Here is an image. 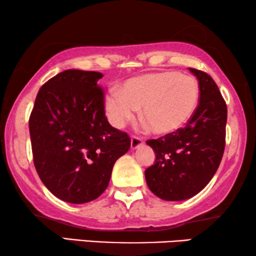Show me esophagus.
<instances>
[{
    "label": "esophagus",
    "mask_w": 256,
    "mask_h": 256,
    "mask_svg": "<svg viewBox=\"0 0 256 256\" xmlns=\"http://www.w3.org/2000/svg\"><path fill=\"white\" fill-rule=\"evenodd\" d=\"M143 144V140L138 138V136H132V140H130V148L134 150V149H138V146H141Z\"/></svg>",
    "instance_id": "esophagus-1"
}]
</instances>
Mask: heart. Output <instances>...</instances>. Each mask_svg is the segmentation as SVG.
<instances>
[{
  "mask_svg": "<svg viewBox=\"0 0 256 256\" xmlns=\"http://www.w3.org/2000/svg\"><path fill=\"white\" fill-rule=\"evenodd\" d=\"M199 87L190 76L177 72L148 73L128 79L104 98L108 120L120 128L141 108V118L156 135L177 132L194 114Z\"/></svg>",
  "mask_w": 256,
  "mask_h": 256,
  "instance_id": "heart-1",
  "label": "heart"
}]
</instances>
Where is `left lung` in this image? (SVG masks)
<instances>
[{"mask_svg": "<svg viewBox=\"0 0 256 256\" xmlns=\"http://www.w3.org/2000/svg\"><path fill=\"white\" fill-rule=\"evenodd\" d=\"M198 79L200 98L194 114L184 128L146 144L156 154L146 170L150 191L168 202L185 200L210 183L225 150L227 107L208 73L188 68Z\"/></svg>", "mask_w": 256, "mask_h": 256, "instance_id": "obj_1", "label": "left lung"}]
</instances>
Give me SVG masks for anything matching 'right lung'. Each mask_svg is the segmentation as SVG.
I'll use <instances>...</instances> for the list:
<instances>
[{"instance_id":"1","label":"right lung","mask_w":256,"mask_h":256,"mask_svg":"<svg viewBox=\"0 0 256 256\" xmlns=\"http://www.w3.org/2000/svg\"><path fill=\"white\" fill-rule=\"evenodd\" d=\"M102 74L66 70L40 87L29 120L34 163L48 190L85 204L106 190L118 158L130 148L104 115Z\"/></svg>"}]
</instances>
